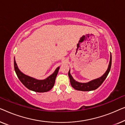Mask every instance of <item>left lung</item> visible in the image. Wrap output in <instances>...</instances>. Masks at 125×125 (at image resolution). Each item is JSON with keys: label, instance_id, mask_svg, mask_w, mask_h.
Here are the masks:
<instances>
[{"label": "left lung", "instance_id": "8db88e82", "mask_svg": "<svg viewBox=\"0 0 125 125\" xmlns=\"http://www.w3.org/2000/svg\"><path fill=\"white\" fill-rule=\"evenodd\" d=\"M112 66V55L110 53V61L109 64L108 69L106 71V72L104 73L103 76L100 77V78L92 80L91 81L87 83H80L78 82L75 80L72 75L70 73V69L68 72V76H69L70 83L72 87L73 88L76 89L78 91H94L100 85H101L102 83L104 82V81L105 80L107 76H108L109 73L110 68H111Z\"/></svg>", "mask_w": 125, "mask_h": 125}]
</instances>
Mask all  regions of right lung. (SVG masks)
<instances>
[{"mask_svg":"<svg viewBox=\"0 0 125 125\" xmlns=\"http://www.w3.org/2000/svg\"><path fill=\"white\" fill-rule=\"evenodd\" d=\"M14 68L19 80L28 89L36 92H46L51 90L55 84V78L58 73L59 67H58L56 68L52 75L43 80L37 79L22 73L18 68L15 58Z\"/></svg>","mask_w":125,"mask_h":125,"instance_id":"1","label":"right lung"}]
</instances>
